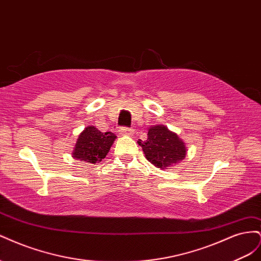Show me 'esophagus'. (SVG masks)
I'll return each mask as SVG.
<instances>
[{"instance_id":"obj_1","label":"esophagus","mask_w":261,"mask_h":261,"mask_svg":"<svg viewBox=\"0 0 261 261\" xmlns=\"http://www.w3.org/2000/svg\"><path fill=\"white\" fill-rule=\"evenodd\" d=\"M118 133H120L121 135H133L134 129L128 128V127H121L120 129H118Z\"/></svg>"}]
</instances>
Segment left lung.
<instances>
[{"label":"left lung","instance_id":"1","mask_svg":"<svg viewBox=\"0 0 261 261\" xmlns=\"http://www.w3.org/2000/svg\"><path fill=\"white\" fill-rule=\"evenodd\" d=\"M138 145L143 148L146 159L161 170L174 167L187 153L184 141L164 125H154L148 128L147 140L143 143L139 139Z\"/></svg>","mask_w":261,"mask_h":261}]
</instances>
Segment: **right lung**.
<instances>
[{
    "label": "right lung",
    "mask_w": 261,
    "mask_h": 261,
    "mask_svg": "<svg viewBox=\"0 0 261 261\" xmlns=\"http://www.w3.org/2000/svg\"><path fill=\"white\" fill-rule=\"evenodd\" d=\"M116 136L111 132L102 133L94 126L86 127L76 140L72 156L84 163H99L105 159Z\"/></svg>",
    "instance_id": "obj_1"
}]
</instances>
